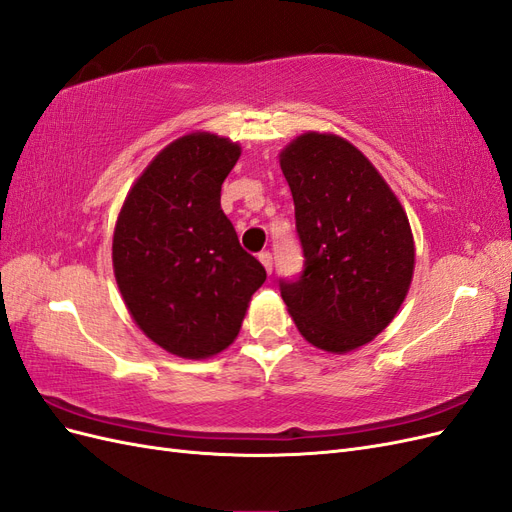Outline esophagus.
Returning <instances> with one entry per match:
<instances>
[{
    "mask_svg": "<svg viewBox=\"0 0 512 512\" xmlns=\"http://www.w3.org/2000/svg\"><path fill=\"white\" fill-rule=\"evenodd\" d=\"M258 260L262 262V267L267 269V273L273 271V256H271L269 252H260V254H258Z\"/></svg>",
    "mask_w": 512,
    "mask_h": 512,
    "instance_id": "1",
    "label": "esophagus"
}]
</instances>
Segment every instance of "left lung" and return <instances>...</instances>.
I'll return each mask as SVG.
<instances>
[{
    "instance_id": "8db88e82",
    "label": "left lung",
    "mask_w": 512,
    "mask_h": 512,
    "mask_svg": "<svg viewBox=\"0 0 512 512\" xmlns=\"http://www.w3.org/2000/svg\"><path fill=\"white\" fill-rule=\"evenodd\" d=\"M303 247L282 299L309 344L344 354L395 318L414 271L408 215L363 153L335 134H301L280 153Z\"/></svg>"
}]
</instances>
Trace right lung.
I'll return each mask as SVG.
<instances>
[{"mask_svg": "<svg viewBox=\"0 0 512 512\" xmlns=\"http://www.w3.org/2000/svg\"><path fill=\"white\" fill-rule=\"evenodd\" d=\"M241 147L194 132L164 147L123 203L113 269L141 331L170 354L207 359L239 335L267 271L220 207Z\"/></svg>", "mask_w": 512, "mask_h": 512, "instance_id": "add662e5", "label": "right lung"}]
</instances>
